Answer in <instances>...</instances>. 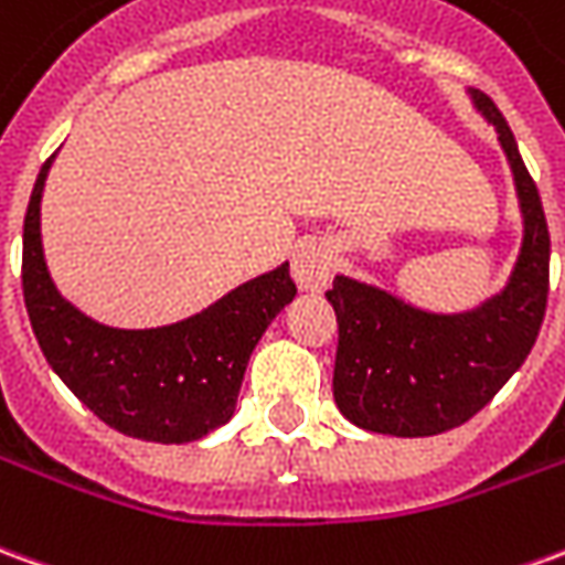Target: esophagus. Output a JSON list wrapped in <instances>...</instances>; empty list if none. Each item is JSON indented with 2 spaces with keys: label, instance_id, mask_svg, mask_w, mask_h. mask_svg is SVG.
I'll return each mask as SVG.
<instances>
[{
  "label": "esophagus",
  "instance_id": "1",
  "mask_svg": "<svg viewBox=\"0 0 565 565\" xmlns=\"http://www.w3.org/2000/svg\"><path fill=\"white\" fill-rule=\"evenodd\" d=\"M333 266L337 256L327 244L309 242L299 247V254L294 259V278L302 290H323L327 284L333 281Z\"/></svg>",
  "mask_w": 565,
  "mask_h": 565
}]
</instances>
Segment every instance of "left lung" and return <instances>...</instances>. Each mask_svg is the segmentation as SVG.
<instances>
[{
    "label": "left lung",
    "mask_w": 565,
    "mask_h": 565,
    "mask_svg": "<svg viewBox=\"0 0 565 565\" xmlns=\"http://www.w3.org/2000/svg\"><path fill=\"white\" fill-rule=\"evenodd\" d=\"M471 100L499 134L523 211V247L502 294L459 315H434L337 275L327 299L339 321L333 397L358 428L431 437L459 428L495 397L535 345L547 306L551 235L535 180L499 106Z\"/></svg>",
    "instance_id": "obj_1"
}]
</instances>
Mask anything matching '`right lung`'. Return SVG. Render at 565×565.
Returning <instances> with one entry per match:
<instances>
[{"label": "right lung", "instance_id": "obj_1", "mask_svg": "<svg viewBox=\"0 0 565 565\" xmlns=\"http://www.w3.org/2000/svg\"><path fill=\"white\" fill-rule=\"evenodd\" d=\"M51 159L39 171L23 220L21 275L26 315L51 370L97 419L128 437L189 444L226 425L256 342L296 296L290 266L168 327L116 330L90 321L57 294L42 254L39 204Z\"/></svg>", "mask_w": 565, "mask_h": 565}]
</instances>
